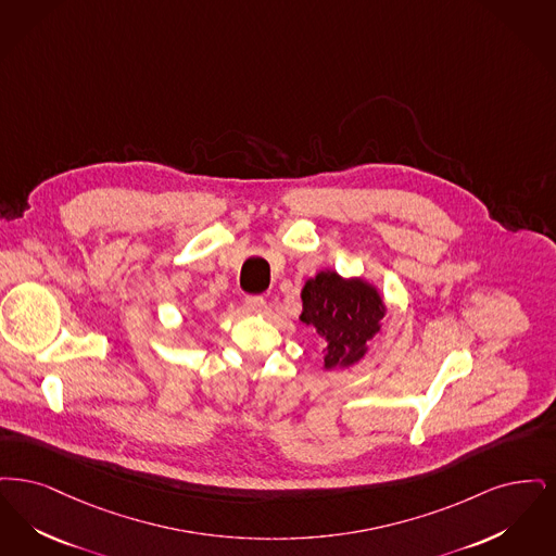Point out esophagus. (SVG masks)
I'll return each instance as SVG.
<instances>
[{
	"mask_svg": "<svg viewBox=\"0 0 556 556\" xmlns=\"http://www.w3.org/2000/svg\"><path fill=\"white\" fill-rule=\"evenodd\" d=\"M244 305H247L249 312H262L266 307V301L260 294H251V296L244 299Z\"/></svg>",
	"mask_w": 556,
	"mask_h": 556,
	"instance_id": "34e87169",
	"label": "esophagus"
}]
</instances>
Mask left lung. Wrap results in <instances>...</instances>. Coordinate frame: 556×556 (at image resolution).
I'll return each mask as SVG.
<instances>
[{
  "instance_id": "8db88e82",
  "label": "left lung",
  "mask_w": 556,
  "mask_h": 556,
  "mask_svg": "<svg viewBox=\"0 0 556 556\" xmlns=\"http://www.w3.org/2000/svg\"><path fill=\"white\" fill-rule=\"evenodd\" d=\"M301 321L314 326L326 342L324 365L346 367L365 355V342L380 330L384 305L378 292L362 280H342L334 271H319L301 292Z\"/></svg>"
}]
</instances>
